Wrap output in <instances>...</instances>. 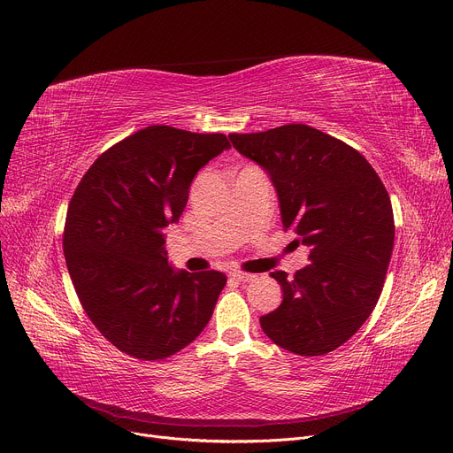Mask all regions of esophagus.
<instances>
[{
	"instance_id": "obj_1",
	"label": "esophagus",
	"mask_w": 453,
	"mask_h": 453,
	"mask_svg": "<svg viewBox=\"0 0 453 453\" xmlns=\"http://www.w3.org/2000/svg\"><path fill=\"white\" fill-rule=\"evenodd\" d=\"M231 277L236 279L238 282H251V280H255L257 275L246 273V271H231Z\"/></svg>"
}]
</instances>
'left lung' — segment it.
<instances>
[{
    "label": "left lung",
    "mask_w": 453,
    "mask_h": 453,
    "mask_svg": "<svg viewBox=\"0 0 453 453\" xmlns=\"http://www.w3.org/2000/svg\"><path fill=\"white\" fill-rule=\"evenodd\" d=\"M229 140L267 171L284 229L311 248V262L293 279L271 273L284 298L260 317L264 334L303 357L337 349L372 315L384 286L395 238L384 184L357 149L304 124Z\"/></svg>",
    "instance_id": "8db88e82"
}]
</instances>
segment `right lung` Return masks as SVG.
Segmentation results:
<instances>
[{
  "label": "right lung",
  "instance_id": "right-lung-1",
  "mask_svg": "<svg viewBox=\"0 0 453 453\" xmlns=\"http://www.w3.org/2000/svg\"><path fill=\"white\" fill-rule=\"evenodd\" d=\"M229 142L222 133L150 126L88 167L67 209L64 253L87 317L119 351L167 358L207 326L227 279L174 271L164 227L178 222L195 174Z\"/></svg>",
  "mask_w": 453,
  "mask_h": 453
}]
</instances>
